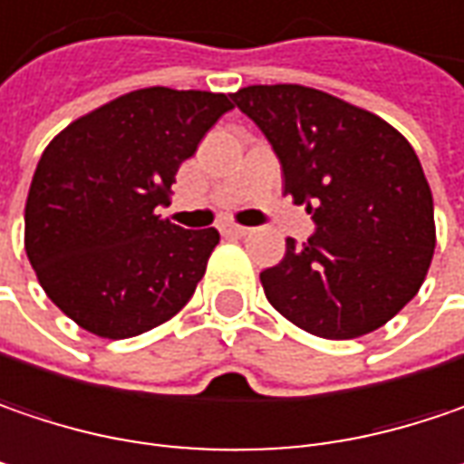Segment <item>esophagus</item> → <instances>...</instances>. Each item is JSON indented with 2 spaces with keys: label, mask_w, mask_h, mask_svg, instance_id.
I'll return each mask as SVG.
<instances>
[{
  "label": "esophagus",
  "mask_w": 464,
  "mask_h": 464,
  "mask_svg": "<svg viewBox=\"0 0 464 464\" xmlns=\"http://www.w3.org/2000/svg\"><path fill=\"white\" fill-rule=\"evenodd\" d=\"M220 233H223V236H246V233H252V228L238 226V223H233V220H223V223H220Z\"/></svg>",
  "instance_id": "34e87169"
}]
</instances>
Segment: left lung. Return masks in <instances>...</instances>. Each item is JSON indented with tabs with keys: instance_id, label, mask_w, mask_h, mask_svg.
Returning <instances> with one entry per match:
<instances>
[{
	"instance_id": "obj_1",
	"label": "left lung",
	"mask_w": 464,
	"mask_h": 464,
	"mask_svg": "<svg viewBox=\"0 0 464 464\" xmlns=\"http://www.w3.org/2000/svg\"><path fill=\"white\" fill-rule=\"evenodd\" d=\"M233 104L270 141L284 194L314 233L259 273L267 302L320 339H357L389 323L422 286L436 249L433 197L394 125L339 96L246 86Z\"/></svg>"
}]
</instances>
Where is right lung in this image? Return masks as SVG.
Returning a JSON list of instances; mask_svg holds the SVG:
<instances>
[{
  "instance_id": "add662e5",
  "label": "right lung",
  "mask_w": 464,
  "mask_h": 464,
  "mask_svg": "<svg viewBox=\"0 0 464 464\" xmlns=\"http://www.w3.org/2000/svg\"><path fill=\"white\" fill-rule=\"evenodd\" d=\"M228 110L226 94L139 89L72 121L44 150L25 202V255L83 331L130 339L191 299L220 233L183 231L154 209Z\"/></svg>"
}]
</instances>
